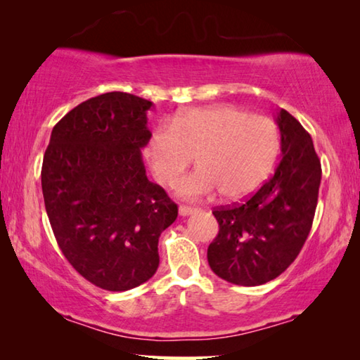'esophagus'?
<instances>
[{"mask_svg": "<svg viewBox=\"0 0 360 360\" xmlns=\"http://www.w3.org/2000/svg\"><path fill=\"white\" fill-rule=\"evenodd\" d=\"M197 211H198V210H197V208H192V206H186V205L179 206V214H181V216L193 214V212H197Z\"/></svg>", "mask_w": 360, "mask_h": 360, "instance_id": "esophagus-1", "label": "esophagus"}]
</instances>
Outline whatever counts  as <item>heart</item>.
Here are the masks:
<instances>
[{
  "label": "heart",
  "mask_w": 360,
  "mask_h": 360,
  "mask_svg": "<svg viewBox=\"0 0 360 360\" xmlns=\"http://www.w3.org/2000/svg\"><path fill=\"white\" fill-rule=\"evenodd\" d=\"M278 125L266 115L233 105L193 108L158 125L148 157L163 184L173 186L195 157L200 168L178 184L184 198L210 197L217 188L227 200L257 191L279 154Z\"/></svg>",
  "instance_id": "obj_1"
}]
</instances>
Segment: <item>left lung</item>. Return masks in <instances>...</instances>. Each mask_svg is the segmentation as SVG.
I'll return each mask as SVG.
<instances>
[{"instance_id": "8db88e82", "label": "left lung", "mask_w": 360, "mask_h": 360, "mask_svg": "<svg viewBox=\"0 0 360 360\" xmlns=\"http://www.w3.org/2000/svg\"><path fill=\"white\" fill-rule=\"evenodd\" d=\"M281 152L275 174L246 202L219 206V233L208 264L236 285H260L278 278L300 254L311 230L321 184L313 139L285 109L278 114Z\"/></svg>"}]
</instances>
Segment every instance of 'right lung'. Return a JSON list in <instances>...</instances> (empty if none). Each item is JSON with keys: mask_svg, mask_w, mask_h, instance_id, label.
<instances>
[{"mask_svg": "<svg viewBox=\"0 0 360 360\" xmlns=\"http://www.w3.org/2000/svg\"><path fill=\"white\" fill-rule=\"evenodd\" d=\"M152 103L109 92L77 105L53 127L41 169L56 240L96 288L122 292L154 276L158 236L178 205L146 176Z\"/></svg>", "mask_w": 360, "mask_h": 360, "instance_id": "add662e5", "label": "right lung"}]
</instances>
